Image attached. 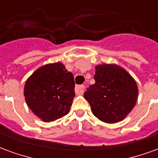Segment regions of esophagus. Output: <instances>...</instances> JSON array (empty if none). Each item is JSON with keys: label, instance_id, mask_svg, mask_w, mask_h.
<instances>
[{"label": "esophagus", "instance_id": "34e87169", "mask_svg": "<svg viewBox=\"0 0 158 158\" xmlns=\"http://www.w3.org/2000/svg\"><path fill=\"white\" fill-rule=\"evenodd\" d=\"M85 85H77L75 87V93L76 95L78 96H80V95H83L84 92H85Z\"/></svg>", "mask_w": 158, "mask_h": 158}]
</instances>
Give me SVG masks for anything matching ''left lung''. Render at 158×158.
I'll return each instance as SVG.
<instances>
[{"mask_svg": "<svg viewBox=\"0 0 158 158\" xmlns=\"http://www.w3.org/2000/svg\"><path fill=\"white\" fill-rule=\"evenodd\" d=\"M96 83L87 88L84 96L92 113L108 123L122 121L135 105L138 87L132 76L116 64L96 66Z\"/></svg>", "mask_w": 158, "mask_h": 158, "instance_id": "8db88e82", "label": "left lung"}]
</instances>
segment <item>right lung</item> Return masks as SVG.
Wrapping results in <instances>:
<instances>
[{"label": "right lung", "instance_id": "right-lung-1", "mask_svg": "<svg viewBox=\"0 0 158 158\" xmlns=\"http://www.w3.org/2000/svg\"><path fill=\"white\" fill-rule=\"evenodd\" d=\"M74 78L62 62L39 68L29 77L23 95L27 105L44 122L62 118L70 111L75 96Z\"/></svg>", "mask_w": 158, "mask_h": 158}]
</instances>
